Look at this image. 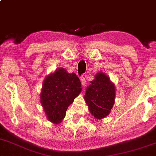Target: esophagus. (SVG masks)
<instances>
[{
    "label": "esophagus",
    "instance_id": "34e87169",
    "mask_svg": "<svg viewBox=\"0 0 156 156\" xmlns=\"http://www.w3.org/2000/svg\"><path fill=\"white\" fill-rule=\"evenodd\" d=\"M80 80H81L82 87H84V86H85V84H86V80H85V78H84V76H82L81 79H80Z\"/></svg>",
    "mask_w": 156,
    "mask_h": 156
}]
</instances>
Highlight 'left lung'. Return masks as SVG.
I'll return each mask as SVG.
<instances>
[{
    "mask_svg": "<svg viewBox=\"0 0 156 156\" xmlns=\"http://www.w3.org/2000/svg\"><path fill=\"white\" fill-rule=\"evenodd\" d=\"M114 84L103 73L95 75V80L90 82L84 95L90 113L95 118L101 119L109 114L115 102Z\"/></svg>",
    "mask_w": 156,
    "mask_h": 156,
    "instance_id": "left-lung-1",
    "label": "left lung"
}]
</instances>
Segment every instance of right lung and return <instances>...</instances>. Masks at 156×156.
<instances>
[{"label": "right lung", "instance_id": "1", "mask_svg": "<svg viewBox=\"0 0 156 156\" xmlns=\"http://www.w3.org/2000/svg\"><path fill=\"white\" fill-rule=\"evenodd\" d=\"M76 74L59 69L46 76L40 94V101L50 122L58 124L64 118L67 108L82 90Z\"/></svg>", "mask_w": 156, "mask_h": 156}]
</instances>
